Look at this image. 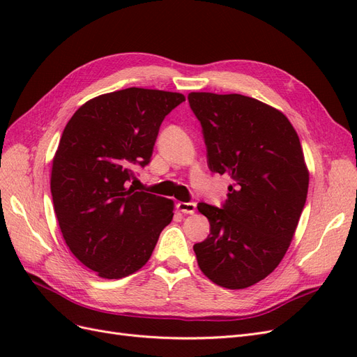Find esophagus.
<instances>
[{"label": "esophagus", "instance_id": "obj_1", "mask_svg": "<svg viewBox=\"0 0 357 357\" xmlns=\"http://www.w3.org/2000/svg\"><path fill=\"white\" fill-rule=\"evenodd\" d=\"M195 207H197L195 202H183V201L177 202V208L185 214H193L195 213Z\"/></svg>", "mask_w": 357, "mask_h": 357}]
</instances>
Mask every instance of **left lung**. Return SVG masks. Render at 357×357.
Returning a JSON list of instances; mask_svg holds the SVG:
<instances>
[{"instance_id": "obj_1", "label": "left lung", "mask_w": 357, "mask_h": 357, "mask_svg": "<svg viewBox=\"0 0 357 357\" xmlns=\"http://www.w3.org/2000/svg\"><path fill=\"white\" fill-rule=\"evenodd\" d=\"M202 126L208 168L232 178L220 208L198 210L210 235L193 245L201 271L226 289L261 282L282 262L308 192L299 137L274 107L240 93L190 92Z\"/></svg>"}]
</instances>
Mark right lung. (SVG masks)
Returning a JSON list of instances; mask_svg holds the SVG:
<instances>
[{"label": "right lung", "instance_id": "1", "mask_svg": "<svg viewBox=\"0 0 357 357\" xmlns=\"http://www.w3.org/2000/svg\"><path fill=\"white\" fill-rule=\"evenodd\" d=\"M183 101L177 92L128 88L84 102L63 129L52 164L53 207L71 253L102 278L143 268L172 220L174 202L129 181Z\"/></svg>", "mask_w": 357, "mask_h": 357}]
</instances>
